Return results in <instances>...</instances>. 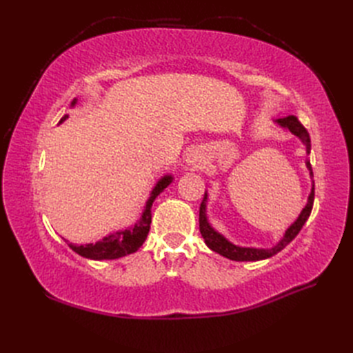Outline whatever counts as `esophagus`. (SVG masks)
Segmentation results:
<instances>
[{
    "label": "esophagus",
    "instance_id": "34e87169",
    "mask_svg": "<svg viewBox=\"0 0 353 353\" xmlns=\"http://www.w3.org/2000/svg\"><path fill=\"white\" fill-rule=\"evenodd\" d=\"M185 162L190 166H199L201 163V154L199 150H191L187 157H185Z\"/></svg>",
    "mask_w": 353,
    "mask_h": 353
}]
</instances>
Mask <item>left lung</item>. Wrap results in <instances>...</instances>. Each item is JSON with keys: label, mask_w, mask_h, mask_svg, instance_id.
Wrapping results in <instances>:
<instances>
[{"label": "left lung", "mask_w": 353, "mask_h": 353, "mask_svg": "<svg viewBox=\"0 0 353 353\" xmlns=\"http://www.w3.org/2000/svg\"><path fill=\"white\" fill-rule=\"evenodd\" d=\"M276 125L284 128V130L290 131L293 135H296L299 140H301L306 148V154L311 153V138H309L307 131L305 130V126L299 122V119L296 116H287V117H280V119H275L274 121ZM305 165L309 170V176L311 179L314 178L312 174V168H311V162L306 159L305 160ZM314 181H312V188H311V193L307 196V201L305 208L302 209L301 215L297 216V219L292 223L290 227H288L284 232L283 239L276 243L275 245L270 249H259V248H241V245H237L231 243L228 239H225L222 236L221 232H218L215 228L210 225V222L208 221V213H206V206H208V191L205 193V197H203V201L200 205V213H199V223H200V232H201V237L205 239V243L208 248L213 252L219 253L221 256L231 261H237V262H254V261H262V259H268L271 256L276 254L279 252H281L285 245L290 243L297 234L299 231L302 230V227L305 225V222L307 221L309 215H311V210L314 206Z\"/></svg>", "instance_id": "obj_1"}]
</instances>
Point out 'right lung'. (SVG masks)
I'll return each mask as SVG.
<instances>
[{"mask_svg":"<svg viewBox=\"0 0 353 353\" xmlns=\"http://www.w3.org/2000/svg\"><path fill=\"white\" fill-rule=\"evenodd\" d=\"M77 103H78V99H74L70 104V108H74ZM68 117L69 114L63 116L60 119V123L65 122ZM172 181H174L172 175H165L157 181L156 185L152 190L150 197H148L145 201V206L140 219H138L134 225L128 227L126 230H119L113 234H109V236H105L97 243H88V244H81V245L69 243V248L79 256H83V258L92 259V261L119 259L126 254L135 253L141 248L148 236V231H150L153 201L170 183H172Z\"/></svg>","mask_w":353,"mask_h":353,"instance_id":"add662e5","label":"right lung"}]
</instances>
